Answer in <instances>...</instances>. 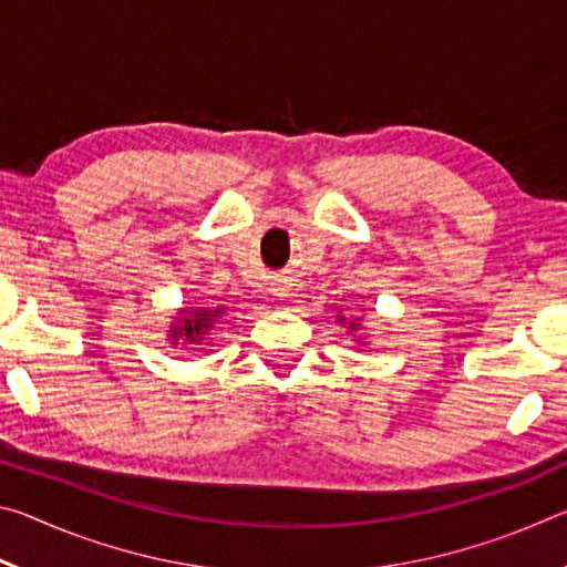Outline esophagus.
<instances>
[{
  "label": "esophagus",
  "instance_id": "esophagus-1",
  "mask_svg": "<svg viewBox=\"0 0 567 567\" xmlns=\"http://www.w3.org/2000/svg\"><path fill=\"white\" fill-rule=\"evenodd\" d=\"M280 295H285V292H280Z\"/></svg>",
  "mask_w": 567,
  "mask_h": 567
}]
</instances>
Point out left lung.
Returning <instances> with one entry per match:
<instances>
[{"label":"left lung","mask_w":567,"mask_h":567,"mask_svg":"<svg viewBox=\"0 0 567 567\" xmlns=\"http://www.w3.org/2000/svg\"><path fill=\"white\" fill-rule=\"evenodd\" d=\"M338 318H340V315H338ZM340 322H344V318H340ZM354 330H358V322H350V332H354Z\"/></svg>","instance_id":"1"}]
</instances>
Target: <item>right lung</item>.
Segmentation results:
<instances>
[{
  "label": "right lung",
  "instance_id": "obj_1",
  "mask_svg": "<svg viewBox=\"0 0 567 567\" xmlns=\"http://www.w3.org/2000/svg\"><path fill=\"white\" fill-rule=\"evenodd\" d=\"M227 307H195V310H182L177 324H172V342L177 344H203L207 340V330H213L217 318H223Z\"/></svg>",
  "mask_w": 567,
  "mask_h": 567
}]
</instances>
